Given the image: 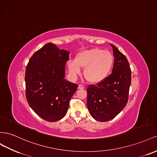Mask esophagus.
I'll use <instances>...</instances> for the list:
<instances>
[{
	"instance_id": "esophagus-1",
	"label": "esophagus",
	"mask_w": 157,
	"mask_h": 157,
	"mask_svg": "<svg viewBox=\"0 0 157 157\" xmlns=\"http://www.w3.org/2000/svg\"><path fill=\"white\" fill-rule=\"evenodd\" d=\"M84 86L82 85V84H79L78 86V89H84Z\"/></svg>"
}]
</instances>
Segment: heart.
Instances as JSON below:
<instances>
[{"label":"heart","mask_w":157,"mask_h":157,"mask_svg":"<svg viewBox=\"0 0 157 157\" xmlns=\"http://www.w3.org/2000/svg\"><path fill=\"white\" fill-rule=\"evenodd\" d=\"M113 63L114 58L111 52L96 48L79 52L75 61L68 63V67L73 76L80 74V68L84 69V76L88 81L98 84L104 81L109 75Z\"/></svg>","instance_id":"obj_1"}]
</instances>
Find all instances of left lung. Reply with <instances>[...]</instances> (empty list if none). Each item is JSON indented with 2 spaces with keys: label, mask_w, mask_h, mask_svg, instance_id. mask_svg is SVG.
<instances>
[{
  "label": "left lung",
  "mask_w": 157,
  "mask_h": 157,
  "mask_svg": "<svg viewBox=\"0 0 157 157\" xmlns=\"http://www.w3.org/2000/svg\"><path fill=\"white\" fill-rule=\"evenodd\" d=\"M112 74L96 86L87 88V107L94 120L107 121L120 113L128 103L131 71L126 57L115 45Z\"/></svg>",
  "instance_id": "1"
}]
</instances>
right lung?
Segmentation results:
<instances>
[{"mask_svg":"<svg viewBox=\"0 0 157 157\" xmlns=\"http://www.w3.org/2000/svg\"><path fill=\"white\" fill-rule=\"evenodd\" d=\"M69 54L48 43L34 53L26 66L27 101L34 112L48 121H57L65 116L78 87L64 78Z\"/></svg>","mask_w":157,"mask_h":157,"instance_id":"obj_1","label":"right lung"}]
</instances>
